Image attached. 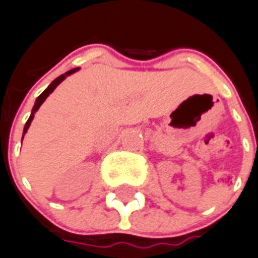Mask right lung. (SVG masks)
I'll return each mask as SVG.
<instances>
[{
	"instance_id": "1",
	"label": "right lung",
	"mask_w": 258,
	"mask_h": 258,
	"mask_svg": "<svg viewBox=\"0 0 258 258\" xmlns=\"http://www.w3.org/2000/svg\"><path fill=\"white\" fill-rule=\"evenodd\" d=\"M79 69H80V68H73V69H71V71H68V72H66V73H64V75L59 76V77H57V79H55V80H53V81H52L51 84H49V85H48V88L45 89L44 92H43L42 94H40V96H39L38 98H36V101H35V105H34V107H32V110H31V115H30L29 120H27V122H26V124H25V128H23V136H25V134L27 133V130H29L30 124H31L32 119H34V114H35V112L38 111V110H39V107H40V106H42V103L44 102V101H45V98H47V97H48L49 94H51V93L53 92V90H55V89H56V86L59 85L60 82H61V81H64V80H66V77H68V76L73 75V73H75V72H77V71H79ZM22 139H23V138H22Z\"/></svg>"
}]
</instances>
